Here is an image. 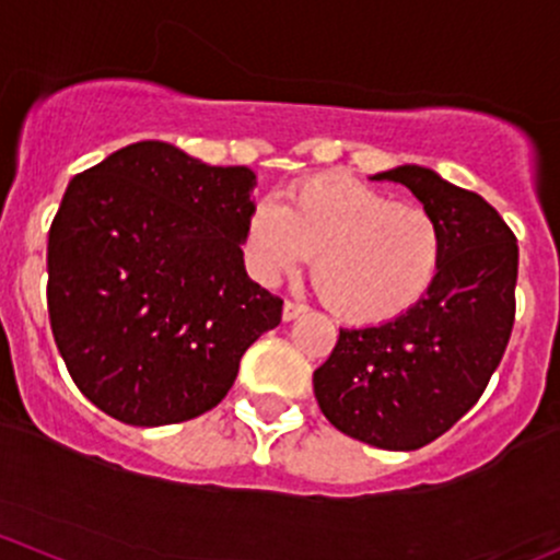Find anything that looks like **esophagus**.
I'll list each match as a JSON object with an SVG mask.
<instances>
[{"label":"esophagus","mask_w":560,"mask_h":560,"mask_svg":"<svg viewBox=\"0 0 560 560\" xmlns=\"http://www.w3.org/2000/svg\"><path fill=\"white\" fill-rule=\"evenodd\" d=\"M305 305L303 303H295V300H287L284 303V308H281V316H284V322H295L298 316H303L305 314Z\"/></svg>","instance_id":"esophagus-1"}]
</instances>
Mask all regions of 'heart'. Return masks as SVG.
<instances>
[{
    "mask_svg": "<svg viewBox=\"0 0 560 560\" xmlns=\"http://www.w3.org/2000/svg\"><path fill=\"white\" fill-rule=\"evenodd\" d=\"M249 273L276 284L314 257V290L346 325H381L432 292L445 233L423 206L349 176H314L287 187L281 203L257 201L241 235Z\"/></svg>",
    "mask_w": 560,
    "mask_h": 560,
    "instance_id": "obj_1",
    "label": "heart"
}]
</instances>
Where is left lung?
I'll list each match as a JSON object with an SVG mask.
<instances>
[{
	"instance_id": "8db88e82",
	"label": "left lung",
	"mask_w": 560,
	"mask_h": 560,
	"mask_svg": "<svg viewBox=\"0 0 560 560\" xmlns=\"http://www.w3.org/2000/svg\"><path fill=\"white\" fill-rule=\"evenodd\" d=\"M373 179L399 182L440 220L445 260L416 308L378 327L340 329L314 373L322 413L349 438L416 451L472 408L502 362L515 322L517 241L478 192L421 166Z\"/></svg>"
}]
</instances>
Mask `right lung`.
Returning a JSON list of instances; mask_svg holds the SVG:
<instances>
[{"label":"right lung","instance_id":"obj_1","mask_svg":"<svg viewBox=\"0 0 560 560\" xmlns=\"http://www.w3.org/2000/svg\"><path fill=\"white\" fill-rule=\"evenodd\" d=\"M257 179L137 141L69 182L47 238V314L78 388L112 419L163 427L222 402L281 322L246 276Z\"/></svg>","mask_w":560,"mask_h":560}]
</instances>
